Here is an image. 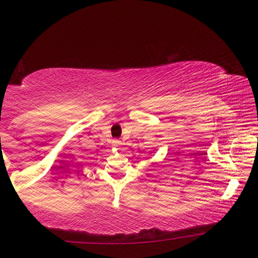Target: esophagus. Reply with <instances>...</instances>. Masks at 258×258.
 I'll list each match as a JSON object with an SVG mask.
<instances>
[{"instance_id": "34e87169", "label": "esophagus", "mask_w": 258, "mask_h": 258, "mask_svg": "<svg viewBox=\"0 0 258 258\" xmlns=\"http://www.w3.org/2000/svg\"><path fill=\"white\" fill-rule=\"evenodd\" d=\"M112 147L115 148V149H120L121 142L119 141V140H113V141H112Z\"/></svg>"}]
</instances>
